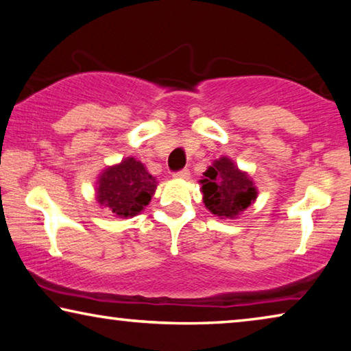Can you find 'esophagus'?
Listing matches in <instances>:
<instances>
[{"mask_svg":"<svg viewBox=\"0 0 351 351\" xmlns=\"http://www.w3.org/2000/svg\"><path fill=\"white\" fill-rule=\"evenodd\" d=\"M189 175H191V171L187 169H182V170H178L173 173V178H178V180H187Z\"/></svg>","mask_w":351,"mask_h":351,"instance_id":"obj_1","label":"esophagus"}]
</instances>
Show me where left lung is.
I'll use <instances>...</instances> for the list:
<instances>
[{
    "instance_id": "obj_1",
    "label": "left lung",
    "mask_w": 351,
    "mask_h": 351,
    "mask_svg": "<svg viewBox=\"0 0 351 351\" xmlns=\"http://www.w3.org/2000/svg\"><path fill=\"white\" fill-rule=\"evenodd\" d=\"M203 175L204 206L217 217L231 219L254 202L256 189L252 180L228 158L215 160Z\"/></svg>"
}]
</instances>
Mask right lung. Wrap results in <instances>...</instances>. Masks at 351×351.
Wrapping results in <instances>:
<instances>
[{"label":"right lung","mask_w":351,"mask_h":351,"mask_svg":"<svg viewBox=\"0 0 351 351\" xmlns=\"http://www.w3.org/2000/svg\"><path fill=\"white\" fill-rule=\"evenodd\" d=\"M154 191V178L143 164L128 158L99 176L98 202L117 217H132L149 203Z\"/></svg>","instance_id":"1"}]
</instances>
